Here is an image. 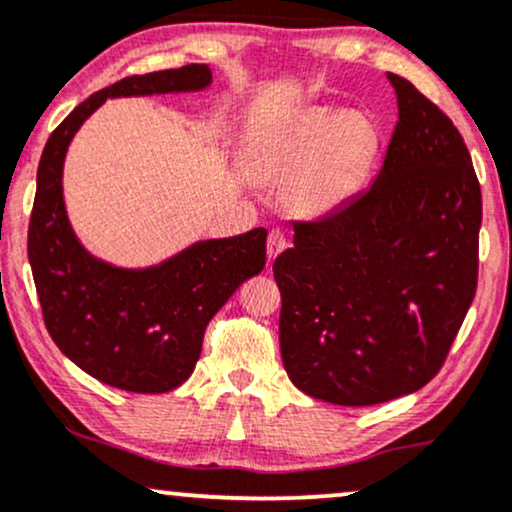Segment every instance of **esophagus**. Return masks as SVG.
Masks as SVG:
<instances>
[{"mask_svg":"<svg viewBox=\"0 0 512 512\" xmlns=\"http://www.w3.org/2000/svg\"><path fill=\"white\" fill-rule=\"evenodd\" d=\"M286 248H288L286 233H283L281 229L269 231V238H267V255H269V260H274V257L281 255V252L286 250Z\"/></svg>","mask_w":512,"mask_h":512,"instance_id":"1","label":"esophagus"}]
</instances>
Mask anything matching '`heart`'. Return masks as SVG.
Returning <instances> with one entry per match:
<instances>
[{
    "mask_svg": "<svg viewBox=\"0 0 512 512\" xmlns=\"http://www.w3.org/2000/svg\"><path fill=\"white\" fill-rule=\"evenodd\" d=\"M379 150V128L360 109L315 107L250 140L245 164L257 181L288 183L303 217H326L355 195Z\"/></svg>",
    "mask_w": 512,
    "mask_h": 512,
    "instance_id": "obj_1",
    "label": "heart"
}]
</instances>
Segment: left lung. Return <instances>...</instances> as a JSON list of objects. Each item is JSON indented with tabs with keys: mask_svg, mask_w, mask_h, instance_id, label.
Listing matches in <instances>:
<instances>
[{
	"mask_svg": "<svg viewBox=\"0 0 512 512\" xmlns=\"http://www.w3.org/2000/svg\"><path fill=\"white\" fill-rule=\"evenodd\" d=\"M398 123L372 188L295 221L274 262L288 377L334 405H377L439 372L477 291L482 190L453 121L389 73Z\"/></svg>",
	"mask_w": 512,
	"mask_h": 512,
	"instance_id": "1",
	"label": "left lung"
}]
</instances>
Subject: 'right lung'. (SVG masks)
<instances>
[{"instance_id":"add662e5","label":"right lung","mask_w":512,"mask_h":512,"mask_svg":"<svg viewBox=\"0 0 512 512\" xmlns=\"http://www.w3.org/2000/svg\"><path fill=\"white\" fill-rule=\"evenodd\" d=\"M207 64L128 76L80 102L49 135L38 166L28 260L45 326L61 353L102 384L166 393L193 374L202 336L221 305L267 262V231L200 240L162 264L121 269L92 257L73 233L61 171L71 138L107 97L195 92Z\"/></svg>"}]
</instances>
